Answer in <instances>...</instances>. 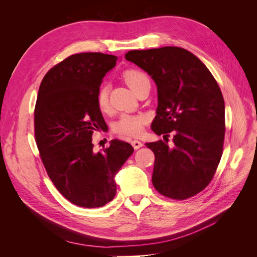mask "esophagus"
<instances>
[{
  "label": "esophagus",
  "instance_id": "1",
  "mask_svg": "<svg viewBox=\"0 0 257 257\" xmlns=\"http://www.w3.org/2000/svg\"><path fill=\"white\" fill-rule=\"evenodd\" d=\"M132 146H133L135 150H137V149H139V148L143 147V143H141L139 141H133L132 142Z\"/></svg>",
  "mask_w": 257,
  "mask_h": 257
}]
</instances>
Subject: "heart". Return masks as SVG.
<instances>
[{
  "mask_svg": "<svg viewBox=\"0 0 257 257\" xmlns=\"http://www.w3.org/2000/svg\"><path fill=\"white\" fill-rule=\"evenodd\" d=\"M124 81L135 93L145 82L149 81V78L143 71L139 69H128L123 74ZM96 104L100 111H107L109 107V88L107 84L100 85L96 94ZM147 123V118L143 114H123L114 123L113 132L120 135L141 136Z\"/></svg>",
  "mask_w": 257,
  "mask_h": 257,
  "instance_id": "heart-1",
  "label": "heart"
}]
</instances>
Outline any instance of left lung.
<instances>
[{"instance_id":"1","label":"left lung","mask_w":257,"mask_h":257,"mask_svg":"<svg viewBox=\"0 0 257 257\" xmlns=\"http://www.w3.org/2000/svg\"><path fill=\"white\" fill-rule=\"evenodd\" d=\"M125 59L158 87L151 127L165 142L146 144L155 155L154 188L177 200L196 195L212 180L223 153L225 105L219 84L203 62L183 48L132 50ZM169 133L172 148L167 144Z\"/></svg>"}]
</instances>
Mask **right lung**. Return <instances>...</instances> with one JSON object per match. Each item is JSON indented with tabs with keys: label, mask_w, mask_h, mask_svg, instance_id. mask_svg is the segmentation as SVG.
<instances>
[{
	"label": "right lung",
	"mask_w": 257,
	"mask_h": 257,
	"mask_svg": "<svg viewBox=\"0 0 257 257\" xmlns=\"http://www.w3.org/2000/svg\"><path fill=\"white\" fill-rule=\"evenodd\" d=\"M118 57L100 52L72 54L45 75L34 110V135L43 164L57 190L72 204L97 208L115 195L114 176L133 153L113 139L93 152V132L106 125L96 94Z\"/></svg>",
	"instance_id": "right-lung-1"
}]
</instances>
